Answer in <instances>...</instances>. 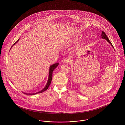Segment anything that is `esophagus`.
<instances>
[{"label": "esophagus", "instance_id": "34e87169", "mask_svg": "<svg viewBox=\"0 0 125 125\" xmlns=\"http://www.w3.org/2000/svg\"><path fill=\"white\" fill-rule=\"evenodd\" d=\"M69 62H70V60L68 58H65L62 61V62L64 63H69Z\"/></svg>", "mask_w": 125, "mask_h": 125}]
</instances>
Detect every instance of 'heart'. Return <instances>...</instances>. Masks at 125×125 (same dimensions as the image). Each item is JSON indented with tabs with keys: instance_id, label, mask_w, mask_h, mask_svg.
<instances>
[{
	"instance_id": "obj_1",
	"label": "heart",
	"mask_w": 125,
	"mask_h": 125,
	"mask_svg": "<svg viewBox=\"0 0 125 125\" xmlns=\"http://www.w3.org/2000/svg\"><path fill=\"white\" fill-rule=\"evenodd\" d=\"M74 41H74V40H72V41H71V42H70V43H73V42H74Z\"/></svg>"
}]
</instances>
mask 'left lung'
<instances>
[{"mask_svg":"<svg viewBox=\"0 0 125 125\" xmlns=\"http://www.w3.org/2000/svg\"><path fill=\"white\" fill-rule=\"evenodd\" d=\"M101 37H102L103 39H104L106 40V41H107V42H109V43L113 47V45L112 43H111V42H110V41L109 40V38L107 37V36H106V35L105 34V33L104 31H102V34H101Z\"/></svg>","mask_w":125,"mask_h":125,"instance_id":"left-lung-1","label":"left lung"}]
</instances>
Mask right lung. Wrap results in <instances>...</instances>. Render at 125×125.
Instances as JSON below:
<instances>
[{
  "label": "right lung",
  "instance_id": "1",
  "mask_svg": "<svg viewBox=\"0 0 125 125\" xmlns=\"http://www.w3.org/2000/svg\"><path fill=\"white\" fill-rule=\"evenodd\" d=\"M19 39H20V38L13 44V45H15V44H16L19 41ZM13 45L11 47L10 49H11V48L12 47ZM59 65V63H55V64H54L53 65H51L50 66L49 72V77H48V79L47 83H46L45 87L43 89L41 90H40V91L37 92L36 93H24V92H23V93L25 94H26V95H36V94H37V93H41L42 92L45 91V90H46L48 89V88H49V86L50 85L51 83L52 78V73H53V71L58 66V65Z\"/></svg>",
  "mask_w": 125,
  "mask_h": 125
}]
</instances>
